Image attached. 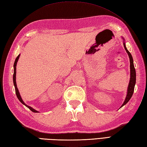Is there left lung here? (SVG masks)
<instances>
[{
    "instance_id": "1",
    "label": "left lung",
    "mask_w": 147,
    "mask_h": 147,
    "mask_svg": "<svg viewBox=\"0 0 147 147\" xmlns=\"http://www.w3.org/2000/svg\"><path fill=\"white\" fill-rule=\"evenodd\" d=\"M123 46H124L125 49L126 51H127V53H128L129 57V62H130V80H129V83L128 87L127 97H126V99H125L123 104L121 105V107L120 108L123 107L125 105L127 104L129 101V100L131 99L133 94H134L135 85L136 83V71H135V69L134 64V60H133V57L131 56V54L128 51L127 47H126L125 43H123Z\"/></svg>"
}]
</instances>
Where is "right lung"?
Wrapping results in <instances>:
<instances>
[{"label":"right lung","instance_id":"1","mask_svg":"<svg viewBox=\"0 0 147 147\" xmlns=\"http://www.w3.org/2000/svg\"><path fill=\"white\" fill-rule=\"evenodd\" d=\"M19 56H20V54L19 55H18V56L16 57V60H15V62H14V64H13V68H14V69H13V84H14V86H15V90H16V95H17V97H18V98L19 99V100L21 102V103L23 104V105H24L26 107H27V108H28L29 110H31L32 112H34V113H38V111H36V110H35L34 109H33L32 108H31L30 107H29V106H27V105H26L25 103H24V102L23 101V100H22V98H21V97H20V93H19V90H18V87H17V84H16V65H17V63H18V59H19Z\"/></svg>","mask_w":147,"mask_h":147}]
</instances>
